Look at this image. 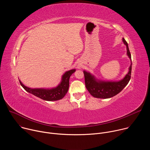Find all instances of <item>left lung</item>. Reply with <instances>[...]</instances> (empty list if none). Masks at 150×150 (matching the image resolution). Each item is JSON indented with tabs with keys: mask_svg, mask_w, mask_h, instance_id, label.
I'll list each match as a JSON object with an SVG mask.
<instances>
[{
	"mask_svg": "<svg viewBox=\"0 0 150 150\" xmlns=\"http://www.w3.org/2000/svg\"><path fill=\"white\" fill-rule=\"evenodd\" d=\"M123 42L126 46L127 55L131 60V64L129 68V72L125 76L119 81H105L97 79L91 73L83 71L85 87L90 94L96 98H109L119 94L129 82L131 79L132 71L131 54L128 47L127 42L124 38Z\"/></svg>",
	"mask_w": 150,
	"mask_h": 150,
	"instance_id": "8db88e82",
	"label": "left lung"
}]
</instances>
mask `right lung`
<instances>
[{
	"mask_svg": "<svg viewBox=\"0 0 150 150\" xmlns=\"http://www.w3.org/2000/svg\"><path fill=\"white\" fill-rule=\"evenodd\" d=\"M75 71L74 69L67 71L62 75L60 83L57 87L52 88H31L25 86L20 80L19 81L21 86L29 93L46 101H57L63 98L67 93L69 86L70 76Z\"/></svg>",
	"mask_w": 150,
	"mask_h": 150,
	"instance_id": "1",
	"label": "right lung"
}]
</instances>
